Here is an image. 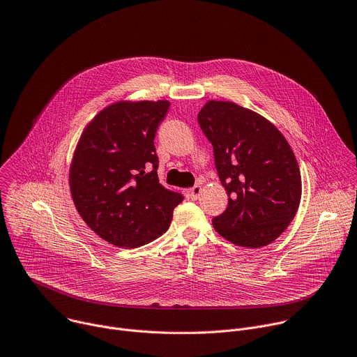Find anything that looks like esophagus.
Masks as SVG:
<instances>
[{"mask_svg": "<svg viewBox=\"0 0 357 357\" xmlns=\"http://www.w3.org/2000/svg\"><path fill=\"white\" fill-rule=\"evenodd\" d=\"M201 185H194L190 191H188V195H190V198L191 199H198L199 198V195H201Z\"/></svg>", "mask_w": 357, "mask_h": 357, "instance_id": "esophagus-1", "label": "esophagus"}]
</instances>
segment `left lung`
Masks as SVG:
<instances>
[{
  "label": "left lung",
  "mask_w": 357,
  "mask_h": 357,
  "mask_svg": "<svg viewBox=\"0 0 357 357\" xmlns=\"http://www.w3.org/2000/svg\"><path fill=\"white\" fill-rule=\"evenodd\" d=\"M198 123L229 197L227 209L212 218L213 228L238 246L271 243L301 199L300 167L289 142L266 118L231 101H208Z\"/></svg>",
  "instance_id": "left-lung-1"
}]
</instances>
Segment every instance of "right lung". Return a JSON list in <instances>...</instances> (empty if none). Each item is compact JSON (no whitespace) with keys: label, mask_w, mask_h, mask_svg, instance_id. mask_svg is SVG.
<instances>
[{"label":"right lung","mask_w":357,"mask_h":357,"mask_svg":"<svg viewBox=\"0 0 357 357\" xmlns=\"http://www.w3.org/2000/svg\"><path fill=\"white\" fill-rule=\"evenodd\" d=\"M169 101H119L87 125L70 166V191L84 222L119 248L163 235L184 199L159 183L155 136Z\"/></svg>","instance_id":"right-lung-1"}]
</instances>
